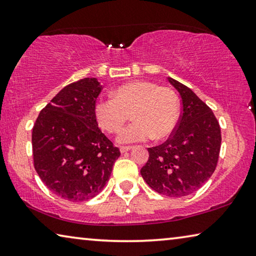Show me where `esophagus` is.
Here are the masks:
<instances>
[{
  "mask_svg": "<svg viewBox=\"0 0 256 256\" xmlns=\"http://www.w3.org/2000/svg\"><path fill=\"white\" fill-rule=\"evenodd\" d=\"M130 149H132L130 146H120V151H121L122 154L127 152V151H129Z\"/></svg>",
  "mask_w": 256,
  "mask_h": 256,
  "instance_id": "1",
  "label": "esophagus"
}]
</instances>
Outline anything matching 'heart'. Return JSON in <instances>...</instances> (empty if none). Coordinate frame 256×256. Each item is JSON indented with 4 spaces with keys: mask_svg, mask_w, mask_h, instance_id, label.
<instances>
[{
    "mask_svg": "<svg viewBox=\"0 0 256 256\" xmlns=\"http://www.w3.org/2000/svg\"><path fill=\"white\" fill-rule=\"evenodd\" d=\"M130 114L134 120L118 136L121 143L165 138L172 134L179 120V98L172 88L148 80L121 85L113 97L98 99L94 116L98 124L110 134L122 128Z\"/></svg>",
    "mask_w": 256,
    "mask_h": 256,
    "instance_id": "1",
    "label": "heart"
}]
</instances>
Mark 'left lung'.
<instances>
[{
	"instance_id": "8db88e82",
	"label": "left lung",
	"mask_w": 256,
	"mask_h": 256,
	"mask_svg": "<svg viewBox=\"0 0 256 256\" xmlns=\"http://www.w3.org/2000/svg\"><path fill=\"white\" fill-rule=\"evenodd\" d=\"M168 82L180 94L182 113L165 143L148 148L149 159L140 174L154 192L180 198L198 190L212 176L222 135L210 107L186 85L171 77Z\"/></svg>"
}]
</instances>
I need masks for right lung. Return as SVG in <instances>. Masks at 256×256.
I'll return each mask as SVG.
<instances>
[{"label": "right lung", "mask_w": 256, "mask_h": 256, "mask_svg": "<svg viewBox=\"0 0 256 256\" xmlns=\"http://www.w3.org/2000/svg\"><path fill=\"white\" fill-rule=\"evenodd\" d=\"M100 91L92 77L66 85L42 110L32 129L36 173L48 190L72 202L99 194L120 156L96 119Z\"/></svg>", "instance_id": "1"}]
</instances>
